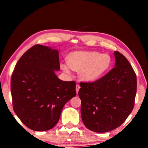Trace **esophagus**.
<instances>
[{"mask_svg": "<svg viewBox=\"0 0 148 148\" xmlns=\"http://www.w3.org/2000/svg\"><path fill=\"white\" fill-rule=\"evenodd\" d=\"M79 88H80L79 85L77 84V85H76V91L77 93H78V91H79Z\"/></svg>", "mask_w": 148, "mask_h": 148, "instance_id": "34e87169", "label": "esophagus"}]
</instances>
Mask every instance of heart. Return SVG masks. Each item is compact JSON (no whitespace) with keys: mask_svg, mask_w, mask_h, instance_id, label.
<instances>
[{"mask_svg":"<svg viewBox=\"0 0 148 148\" xmlns=\"http://www.w3.org/2000/svg\"><path fill=\"white\" fill-rule=\"evenodd\" d=\"M112 65L110 55L97 51H77L69 54L68 62L61 64L62 69L71 74L72 70L79 71L83 81L91 82L101 78L106 74Z\"/></svg>","mask_w":148,"mask_h":148,"instance_id":"b5f03b06","label":"heart"}]
</instances>
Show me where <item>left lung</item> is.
Masks as SVG:
<instances>
[{
    "mask_svg": "<svg viewBox=\"0 0 148 148\" xmlns=\"http://www.w3.org/2000/svg\"><path fill=\"white\" fill-rule=\"evenodd\" d=\"M116 65L101 78L81 82V116L87 129L106 132L119 127L134 108L136 76L123 55L115 51Z\"/></svg>",
    "mask_w": 148,
    "mask_h": 148,
    "instance_id": "8db88e82",
    "label": "left lung"
}]
</instances>
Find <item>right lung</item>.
Segmentation results:
<instances>
[{
  "instance_id": "obj_1",
  "label": "right lung",
  "mask_w": 148,
  "mask_h": 148,
  "mask_svg": "<svg viewBox=\"0 0 148 148\" xmlns=\"http://www.w3.org/2000/svg\"><path fill=\"white\" fill-rule=\"evenodd\" d=\"M59 51L34 45L17 61L11 78L15 113L30 129L44 131L59 121L64 104L76 96V82L59 79Z\"/></svg>"
}]
</instances>
